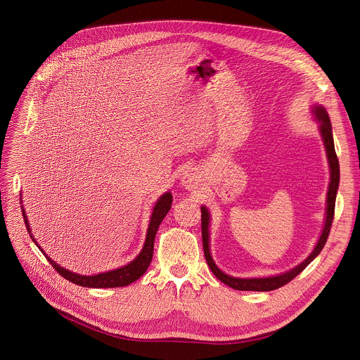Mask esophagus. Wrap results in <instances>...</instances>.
Segmentation results:
<instances>
[{
	"label": "esophagus",
	"mask_w": 360,
	"mask_h": 360,
	"mask_svg": "<svg viewBox=\"0 0 360 360\" xmlns=\"http://www.w3.org/2000/svg\"><path fill=\"white\" fill-rule=\"evenodd\" d=\"M182 185L189 189V191H193L196 186H198V178L195 176V174H185L184 178H182Z\"/></svg>",
	"instance_id": "esophagus-1"
}]
</instances>
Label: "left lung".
<instances>
[{"instance_id":"8db88e82","label":"left lung","mask_w":360,"mask_h":360,"mask_svg":"<svg viewBox=\"0 0 360 360\" xmlns=\"http://www.w3.org/2000/svg\"><path fill=\"white\" fill-rule=\"evenodd\" d=\"M314 112L316 115V121L319 122V131L326 148V153H328V161H329V168H330V182H329V189H328V198H326V219H325V226L322 231V235L315 246V249L312 250V253L307 256V258L297 265L296 268L290 269L289 272H285L282 275H276V276H269V278H250V279H242V278H233L229 276L226 274H224L214 262L211 252H210V212L207 210V207L200 208V219H202V245H203V253H205V259L208 262V266L211 268L212 274L225 285H228L229 288H233L236 290H258V292H268V290H274L278 289L283 285H286L288 282H290L293 278H296L307 265H309L316 256L321 253V250L323 249L329 232H330V226L333 222V215H335V202H336V192H338V186H339V161L336 157L335 152V143H333V135H332V124L329 120V115L326 112V110L323 107H315Z\"/></svg>"}]
</instances>
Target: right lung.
Wrapping results in <instances>:
<instances>
[{"mask_svg":"<svg viewBox=\"0 0 360 360\" xmlns=\"http://www.w3.org/2000/svg\"><path fill=\"white\" fill-rule=\"evenodd\" d=\"M171 203H172L171 192H165L158 199V202L155 203V207H153L152 215H150L149 226H148V231H146V239H145V243H143V248H142L141 253L136 256V258L131 264H128L122 268H118V269H114V271H110V272H104V274H98V275H94V276H84V275H78V274H74L71 271H67V269L61 268L60 265H57L53 259L48 258V256L45 255L46 259L51 264V266H53L63 278L68 279L70 282H72L75 285L85 286V288H121V286H127V285L135 282L136 279H139L146 272V269H148V266L152 261L153 240H155V235H157V231H158L161 222L164 221L165 215L171 210ZM21 210H22V207H21ZM22 217H24V221H25V225H27V231L31 233L28 219L25 217L24 210H22ZM31 238L35 242L32 235H31Z\"/></svg>","mask_w":360,"mask_h":360,"instance_id":"add662e5","label":"right lung"}]
</instances>
